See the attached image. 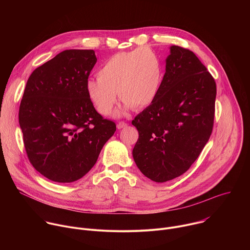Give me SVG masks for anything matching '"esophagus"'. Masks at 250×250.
Masks as SVG:
<instances>
[{
	"label": "esophagus",
	"instance_id": "1",
	"mask_svg": "<svg viewBox=\"0 0 250 250\" xmlns=\"http://www.w3.org/2000/svg\"><path fill=\"white\" fill-rule=\"evenodd\" d=\"M126 126H127V124L125 123V122H120V123L117 125V127H118L119 129L125 128V127H126Z\"/></svg>",
	"mask_w": 250,
	"mask_h": 250
}]
</instances>
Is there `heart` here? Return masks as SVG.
Here are the masks:
<instances>
[{
  "label": "heart",
  "mask_w": 250,
  "mask_h": 250,
  "mask_svg": "<svg viewBox=\"0 0 250 250\" xmlns=\"http://www.w3.org/2000/svg\"><path fill=\"white\" fill-rule=\"evenodd\" d=\"M163 81L159 56L149 47L119 52L98 71V78H89L86 92L96 110L103 116L112 114L118 93L124 101L123 112L145 109L156 99Z\"/></svg>",
  "instance_id": "heart-1"
}]
</instances>
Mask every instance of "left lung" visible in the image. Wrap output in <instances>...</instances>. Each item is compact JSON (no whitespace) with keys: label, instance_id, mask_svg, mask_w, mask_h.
Here are the masks:
<instances>
[{"label":"left lung","instance_id":"8db88e82","mask_svg":"<svg viewBox=\"0 0 250 250\" xmlns=\"http://www.w3.org/2000/svg\"><path fill=\"white\" fill-rule=\"evenodd\" d=\"M156 99L131 124L139 137L132 150L140 172L163 183L185 173L208 142L217 86L189 49L172 45Z\"/></svg>","mask_w":250,"mask_h":250}]
</instances>
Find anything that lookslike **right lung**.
<instances>
[{
  "mask_svg": "<svg viewBox=\"0 0 250 250\" xmlns=\"http://www.w3.org/2000/svg\"><path fill=\"white\" fill-rule=\"evenodd\" d=\"M96 62L94 50H64L26 82L19 112L25 151L35 170L51 181L81 179L116 131L86 92Z\"/></svg>",
  "mask_w": 250,
  "mask_h": 250,
  "instance_id": "add662e5",
  "label": "right lung"
}]
</instances>
